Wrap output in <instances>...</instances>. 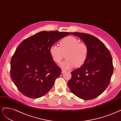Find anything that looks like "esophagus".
<instances>
[{
	"instance_id": "1",
	"label": "esophagus",
	"mask_w": 121,
	"mask_h": 121,
	"mask_svg": "<svg viewBox=\"0 0 121 121\" xmlns=\"http://www.w3.org/2000/svg\"><path fill=\"white\" fill-rule=\"evenodd\" d=\"M65 72H66L65 70H64V69H62V73H64Z\"/></svg>"
}]
</instances>
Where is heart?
<instances>
[{
    "mask_svg": "<svg viewBox=\"0 0 121 121\" xmlns=\"http://www.w3.org/2000/svg\"><path fill=\"white\" fill-rule=\"evenodd\" d=\"M60 45H51L49 52L53 60L57 63H60L66 54L67 59L61 64V67L68 69L73 66L79 67L84 64L88 54L86 44L79 42L74 37L68 36L60 41Z\"/></svg>",
    "mask_w": 121,
    "mask_h": 121,
    "instance_id": "b5f03b06",
    "label": "heart"
}]
</instances>
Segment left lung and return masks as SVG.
<instances>
[{"mask_svg":"<svg viewBox=\"0 0 121 121\" xmlns=\"http://www.w3.org/2000/svg\"><path fill=\"white\" fill-rule=\"evenodd\" d=\"M79 37L88 47V54L81 67L71 72L68 86L74 95L89 100L99 96L110 83L114 71L111 54L99 39L91 35L72 32Z\"/></svg>","mask_w":121,"mask_h":121,"instance_id":"left-lung-1","label":"left lung"}]
</instances>
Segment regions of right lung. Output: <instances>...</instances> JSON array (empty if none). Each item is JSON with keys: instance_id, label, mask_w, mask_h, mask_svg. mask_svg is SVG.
<instances>
[{"instance_id": "right-lung-1", "label": "right lung", "mask_w": 121, "mask_h": 121, "mask_svg": "<svg viewBox=\"0 0 121 121\" xmlns=\"http://www.w3.org/2000/svg\"><path fill=\"white\" fill-rule=\"evenodd\" d=\"M70 34L59 31H42L23 41L10 61L11 79L19 91L37 99L47 93L54 85L61 69L53 60L51 46Z\"/></svg>"}]
</instances>
